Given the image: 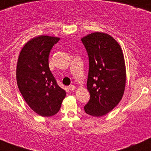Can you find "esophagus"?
Masks as SVG:
<instances>
[{
	"label": "esophagus",
	"instance_id": "esophagus-1",
	"mask_svg": "<svg viewBox=\"0 0 151 151\" xmlns=\"http://www.w3.org/2000/svg\"><path fill=\"white\" fill-rule=\"evenodd\" d=\"M69 89H70V91H74L76 89V87L74 85H70L69 87Z\"/></svg>",
	"mask_w": 151,
	"mask_h": 151
}]
</instances>
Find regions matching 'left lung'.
Segmentation results:
<instances>
[{
  "label": "left lung",
  "mask_w": 151,
  "mask_h": 151,
  "mask_svg": "<svg viewBox=\"0 0 151 151\" xmlns=\"http://www.w3.org/2000/svg\"><path fill=\"white\" fill-rule=\"evenodd\" d=\"M89 56L87 87L90 99L87 114L101 117L118 105L124 94L126 69L121 46L112 36L94 32L81 39Z\"/></svg>",
  "instance_id": "8db88e82"
}]
</instances>
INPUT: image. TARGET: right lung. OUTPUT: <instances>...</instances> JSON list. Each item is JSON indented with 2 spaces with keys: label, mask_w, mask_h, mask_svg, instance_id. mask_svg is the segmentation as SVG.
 <instances>
[{
  "label": "right lung",
  "mask_w": 151,
  "mask_h": 151,
  "mask_svg": "<svg viewBox=\"0 0 151 151\" xmlns=\"http://www.w3.org/2000/svg\"><path fill=\"white\" fill-rule=\"evenodd\" d=\"M59 39L47 35L33 38L24 44L18 59L16 81L20 92L30 108L42 117L57 114L66 97L49 67V53Z\"/></svg>",
  "instance_id": "add662e5"
}]
</instances>
